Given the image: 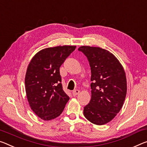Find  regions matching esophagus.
<instances>
[{"instance_id": "1", "label": "esophagus", "mask_w": 147, "mask_h": 147, "mask_svg": "<svg viewBox=\"0 0 147 147\" xmlns=\"http://www.w3.org/2000/svg\"><path fill=\"white\" fill-rule=\"evenodd\" d=\"M79 93H80V90H74L73 92V96H76V95H77L79 94Z\"/></svg>"}]
</instances>
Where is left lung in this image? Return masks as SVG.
Returning a JSON list of instances; mask_svg holds the SVG:
<instances>
[{
  "label": "left lung",
  "instance_id": "8db88e82",
  "mask_svg": "<svg viewBox=\"0 0 147 147\" xmlns=\"http://www.w3.org/2000/svg\"><path fill=\"white\" fill-rule=\"evenodd\" d=\"M78 50L88 57L92 73V97L84 108V115L93 124L104 125L115 117L124 105L127 94L124 67L105 49L82 46Z\"/></svg>",
  "mask_w": 147,
  "mask_h": 147
}]
</instances>
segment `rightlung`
<instances>
[{
	"instance_id": "1",
	"label": "right lung",
	"mask_w": 147,
	"mask_h": 147,
	"mask_svg": "<svg viewBox=\"0 0 147 147\" xmlns=\"http://www.w3.org/2000/svg\"><path fill=\"white\" fill-rule=\"evenodd\" d=\"M76 46H59L42 49L28 65L25 92L31 110L43 120L61 115L69 97L63 90L59 68Z\"/></svg>"
}]
</instances>
